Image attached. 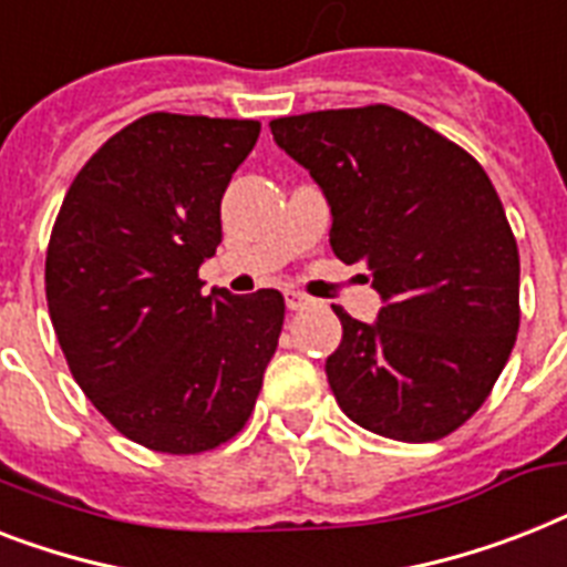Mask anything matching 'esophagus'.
<instances>
[{
  "instance_id": "esophagus-1",
  "label": "esophagus",
  "mask_w": 567,
  "mask_h": 567,
  "mask_svg": "<svg viewBox=\"0 0 567 567\" xmlns=\"http://www.w3.org/2000/svg\"><path fill=\"white\" fill-rule=\"evenodd\" d=\"M285 302H288V308H291V311H306V308L317 306V299H311L308 293H299V291L285 293Z\"/></svg>"
}]
</instances>
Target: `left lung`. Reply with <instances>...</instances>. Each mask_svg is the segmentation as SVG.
Masks as SVG:
<instances>
[{
	"instance_id": "left-lung-1",
	"label": "left lung",
	"mask_w": 567,
	"mask_h": 567,
	"mask_svg": "<svg viewBox=\"0 0 567 567\" xmlns=\"http://www.w3.org/2000/svg\"><path fill=\"white\" fill-rule=\"evenodd\" d=\"M323 188L331 250L370 270L384 308L326 361L340 411L372 434L434 443L492 393L518 334V247L475 156L388 104L270 122Z\"/></svg>"
}]
</instances>
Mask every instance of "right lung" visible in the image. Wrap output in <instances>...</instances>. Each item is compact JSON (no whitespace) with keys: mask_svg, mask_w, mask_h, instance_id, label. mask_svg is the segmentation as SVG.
<instances>
[{"mask_svg":"<svg viewBox=\"0 0 567 567\" xmlns=\"http://www.w3.org/2000/svg\"><path fill=\"white\" fill-rule=\"evenodd\" d=\"M259 131L252 118L148 113L86 159L54 220L45 299L72 379L151 451L229 443L279 343L282 293H204L197 276Z\"/></svg>","mask_w":567,"mask_h":567,"instance_id":"obj_1","label":"right lung"}]
</instances>
